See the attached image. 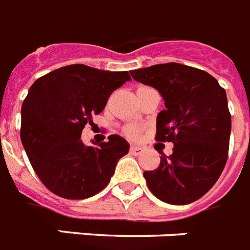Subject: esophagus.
<instances>
[{"instance_id": "1", "label": "esophagus", "mask_w": 250, "mask_h": 250, "mask_svg": "<svg viewBox=\"0 0 250 250\" xmlns=\"http://www.w3.org/2000/svg\"><path fill=\"white\" fill-rule=\"evenodd\" d=\"M142 151H143V148L142 147H139V146H131L130 147V152L133 153V155H141Z\"/></svg>"}]
</instances>
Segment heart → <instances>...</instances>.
Instances as JSON below:
<instances>
[{
	"label": "heart",
	"instance_id": "1",
	"mask_svg": "<svg viewBox=\"0 0 250 250\" xmlns=\"http://www.w3.org/2000/svg\"><path fill=\"white\" fill-rule=\"evenodd\" d=\"M125 133H126L129 137L135 138L139 135V133H141V127L137 126V125H127V126L125 127Z\"/></svg>",
	"mask_w": 250,
	"mask_h": 250
}]
</instances>
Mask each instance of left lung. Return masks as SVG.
<instances>
[{"instance_id":"obj_1","label":"left lung","mask_w":250,"mask_h":250,"mask_svg":"<svg viewBox=\"0 0 250 250\" xmlns=\"http://www.w3.org/2000/svg\"><path fill=\"white\" fill-rule=\"evenodd\" d=\"M130 75L163 97L156 141L174 145L169 156L160 152L156 170L143 173L149 191L167 204L199 200L226 165L231 134L226 91L208 72L179 63L134 69Z\"/></svg>"}]
</instances>
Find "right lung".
<instances>
[{"mask_svg": "<svg viewBox=\"0 0 250 250\" xmlns=\"http://www.w3.org/2000/svg\"><path fill=\"white\" fill-rule=\"evenodd\" d=\"M129 80L127 71L72 64L29 87L21 105V139L36 174L51 192L80 200L108 185L130 146L116 134L95 147L85 146L81 133L104 109L111 93Z\"/></svg>", "mask_w": 250, "mask_h": 250, "instance_id": "right-lung-1", "label": "right lung"}]
</instances>
